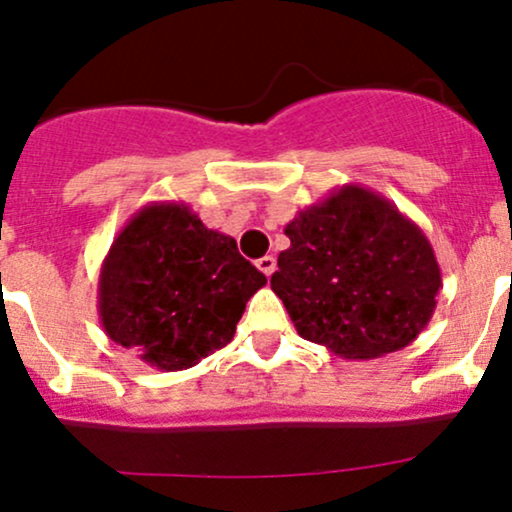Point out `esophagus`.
<instances>
[{
	"label": "esophagus",
	"instance_id": "1",
	"mask_svg": "<svg viewBox=\"0 0 512 512\" xmlns=\"http://www.w3.org/2000/svg\"><path fill=\"white\" fill-rule=\"evenodd\" d=\"M257 269H260V272L269 279V276H272L274 269H276V260L272 255H264L262 260H257Z\"/></svg>",
	"mask_w": 512,
	"mask_h": 512
}]
</instances>
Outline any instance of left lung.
<instances>
[{
  "mask_svg": "<svg viewBox=\"0 0 512 512\" xmlns=\"http://www.w3.org/2000/svg\"><path fill=\"white\" fill-rule=\"evenodd\" d=\"M284 233L272 291L296 332L332 354L368 361L426 330L443 289L433 245L390 199L342 185L298 211Z\"/></svg>",
  "mask_w": 512,
  "mask_h": 512,
  "instance_id": "8db88e82",
  "label": "left lung"
}]
</instances>
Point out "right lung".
I'll return each mask as SVG.
<instances>
[{
    "label": "right lung",
    "mask_w": 512,
    "mask_h": 512,
    "mask_svg": "<svg viewBox=\"0 0 512 512\" xmlns=\"http://www.w3.org/2000/svg\"><path fill=\"white\" fill-rule=\"evenodd\" d=\"M267 284L185 202H151L117 233L98 276V315L115 344L158 370L197 366L236 334Z\"/></svg>",
    "instance_id": "obj_1"
}]
</instances>
